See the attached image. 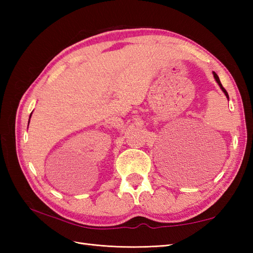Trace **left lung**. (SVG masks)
<instances>
[{
    "label": "left lung",
    "instance_id": "left-lung-1",
    "mask_svg": "<svg viewBox=\"0 0 253 253\" xmlns=\"http://www.w3.org/2000/svg\"><path fill=\"white\" fill-rule=\"evenodd\" d=\"M213 76H214V79H215V82L217 83V84L219 85V88L222 89V91L224 92V94L226 95V98H227V100H229V96H228V93H227V91L224 89V87L222 85V84H221V82H219V78H218V76L216 75V73L215 72H213Z\"/></svg>",
    "mask_w": 253,
    "mask_h": 253
}]
</instances>
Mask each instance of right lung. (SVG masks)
Segmentation results:
<instances>
[{
    "mask_svg": "<svg viewBox=\"0 0 253 253\" xmlns=\"http://www.w3.org/2000/svg\"><path fill=\"white\" fill-rule=\"evenodd\" d=\"M31 114H32V113H31ZM31 114H30V117H31ZM30 117H29V122H30ZM28 126H29V123H28Z\"/></svg>",
    "mask_w": 253,
    "mask_h": 253,
    "instance_id": "add662e5",
    "label": "right lung"
}]
</instances>
